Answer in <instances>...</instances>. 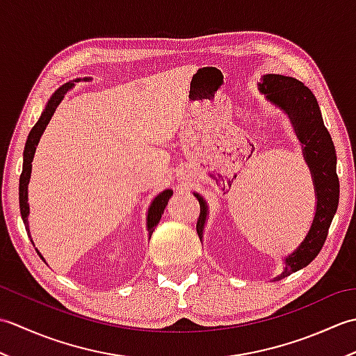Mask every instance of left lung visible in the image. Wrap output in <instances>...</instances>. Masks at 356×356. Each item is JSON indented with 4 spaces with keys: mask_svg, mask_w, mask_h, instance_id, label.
<instances>
[{
    "mask_svg": "<svg viewBox=\"0 0 356 356\" xmlns=\"http://www.w3.org/2000/svg\"><path fill=\"white\" fill-rule=\"evenodd\" d=\"M259 90L270 104L277 105L291 119L295 134L303 148L305 161L312 174L316 197V209L311 228L298 248L284 259L283 272L274 278V282H278L292 272L306 268L318 255L326 241L339 200L337 153L327 128L324 127L316 97L303 82L283 74H264ZM194 195L200 203V216L195 228L202 240L208 217V205L199 193H194Z\"/></svg>",
    "mask_w": 356,
    "mask_h": 356,
    "instance_id": "1",
    "label": "left lung"
}]
</instances>
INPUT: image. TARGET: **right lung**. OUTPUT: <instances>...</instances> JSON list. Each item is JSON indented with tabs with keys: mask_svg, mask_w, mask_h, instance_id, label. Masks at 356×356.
I'll return each instance as SVG.
<instances>
[{
	"mask_svg": "<svg viewBox=\"0 0 356 356\" xmlns=\"http://www.w3.org/2000/svg\"><path fill=\"white\" fill-rule=\"evenodd\" d=\"M78 81H81V79H74L73 82H67V84L59 87L56 92L51 95L47 105H45L42 115L40 116V119H38V122L35 124V127L32 128V130H30V133L27 136V142H26V147H24V161H22V172L19 176V209H21V217H22V222H24V225H26V231L29 234V237H30V231H29V222H27V217H29L27 186H29L30 174H32V162H33L36 145L41 139L45 127H47V124L50 122L53 113H55V110L58 108V105L61 104L65 93L69 92V90L74 86V82H78ZM84 81H88V79L86 78ZM171 195H172L171 190H165V191L159 194L157 197H154L153 202H151V205L148 208V216H147V229H148L149 237H151V234H153L156 225L161 222L163 209H165L166 205H168V200H170ZM30 240H32V237H30ZM32 243H33V240H32ZM36 252L40 254L38 249H36ZM40 257L44 260V257L41 254H40Z\"/></svg>",
	"mask_w": 356,
	"mask_h": 356,
	"instance_id": "add662e5",
	"label": "right lung"
}]
</instances>
